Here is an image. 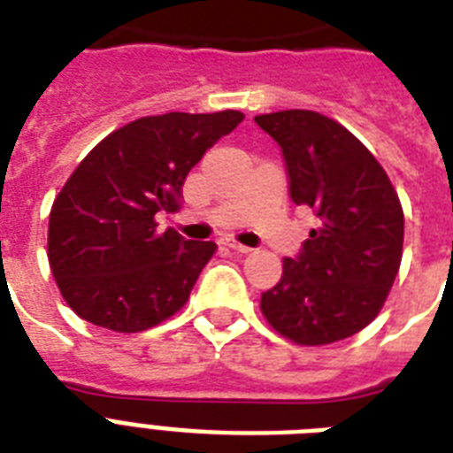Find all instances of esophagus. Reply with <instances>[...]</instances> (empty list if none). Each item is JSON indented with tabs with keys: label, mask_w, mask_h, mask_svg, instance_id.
<instances>
[{
	"label": "esophagus",
	"mask_w": 453,
	"mask_h": 453,
	"mask_svg": "<svg viewBox=\"0 0 453 453\" xmlns=\"http://www.w3.org/2000/svg\"><path fill=\"white\" fill-rule=\"evenodd\" d=\"M224 245H226L231 252H238V255H245V252H250V248H248V245H241V243H236V241H226Z\"/></svg>",
	"instance_id": "1"
}]
</instances>
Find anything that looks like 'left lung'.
Segmentation results:
<instances>
[{"label": "left lung", "instance_id": "left-lung-1", "mask_svg": "<svg viewBox=\"0 0 453 453\" xmlns=\"http://www.w3.org/2000/svg\"><path fill=\"white\" fill-rule=\"evenodd\" d=\"M281 146L288 194L311 208L310 231L259 307L297 345L349 338L378 317L402 262L404 212L376 157L331 118L279 111L255 118Z\"/></svg>", "mask_w": 453, "mask_h": 453}]
</instances>
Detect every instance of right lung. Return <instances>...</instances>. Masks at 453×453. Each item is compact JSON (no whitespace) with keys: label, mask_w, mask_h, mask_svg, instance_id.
Listing matches in <instances>:
<instances>
[{"label":"right lung","mask_w":453,"mask_h":453,"mask_svg":"<svg viewBox=\"0 0 453 453\" xmlns=\"http://www.w3.org/2000/svg\"><path fill=\"white\" fill-rule=\"evenodd\" d=\"M243 120L238 111L139 118L94 146L56 196L49 265L77 317L139 333L187 304L217 245L157 231L177 212L184 179Z\"/></svg>","instance_id":"obj_1"}]
</instances>
